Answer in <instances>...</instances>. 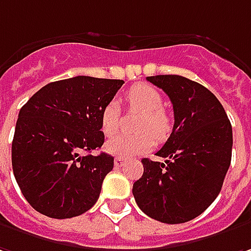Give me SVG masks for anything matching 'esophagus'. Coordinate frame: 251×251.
I'll use <instances>...</instances> for the list:
<instances>
[{"label":"esophagus","mask_w":251,"mask_h":251,"mask_svg":"<svg viewBox=\"0 0 251 251\" xmlns=\"http://www.w3.org/2000/svg\"><path fill=\"white\" fill-rule=\"evenodd\" d=\"M114 164H115V167H117V168H121V167L125 164V158H122V157H117V158L114 160Z\"/></svg>","instance_id":"obj_1"}]
</instances>
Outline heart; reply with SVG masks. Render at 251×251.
I'll use <instances>...</instances> for the list:
<instances>
[{"label":"heart","instance_id":"heart-1","mask_svg":"<svg viewBox=\"0 0 251 251\" xmlns=\"http://www.w3.org/2000/svg\"><path fill=\"white\" fill-rule=\"evenodd\" d=\"M126 100L130 107L143 112L137 124V134H119L111 139L105 144V150L114 155L132 157L143 154L154 147V137L164 140L171 132V118L162 109L164 99L157 89L150 84H134L126 94ZM101 132L107 137H111L118 132L119 127V107L117 101H109L101 111L100 118Z\"/></svg>","mask_w":251,"mask_h":251}]
</instances>
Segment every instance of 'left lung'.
Instances as JSON below:
<instances>
[{
	"label": "left lung",
	"instance_id": "left-lung-1",
	"mask_svg": "<svg viewBox=\"0 0 251 251\" xmlns=\"http://www.w3.org/2000/svg\"><path fill=\"white\" fill-rule=\"evenodd\" d=\"M168 94L175 124L155 155L143 158L133 183L139 208L164 224H183L204 212L220 195L232 158V125L218 99L200 83L179 75L149 76Z\"/></svg>",
	"mask_w": 251,
	"mask_h": 251
}]
</instances>
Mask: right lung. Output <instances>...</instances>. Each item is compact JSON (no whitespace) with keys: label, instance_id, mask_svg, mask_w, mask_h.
I'll use <instances>...</instances> for the list:
<instances>
[{"label":"right lung","instance_id":"1","mask_svg":"<svg viewBox=\"0 0 251 251\" xmlns=\"http://www.w3.org/2000/svg\"><path fill=\"white\" fill-rule=\"evenodd\" d=\"M124 80L76 76L48 83L19 111L12 169L31 207L50 218L82 215L99 200L114 157L101 149V111Z\"/></svg>","mask_w":251,"mask_h":251}]
</instances>
